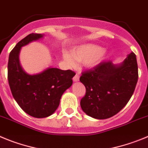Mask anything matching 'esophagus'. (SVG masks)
Returning <instances> with one entry per match:
<instances>
[{"label":"esophagus","instance_id":"34e87169","mask_svg":"<svg viewBox=\"0 0 148 148\" xmlns=\"http://www.w3.org/2000/svg\"><path fill=\"white\" fill-rule=\"evenodd\" d=\"M79 79V76L78 74H76L74 77H73V81L74 82H78Z\"/></svg>","mask_w":148,"mask_h":148}]
</instances>
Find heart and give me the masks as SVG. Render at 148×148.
<instances>
[{
  "instance_id": "heart-1",
  "label": "heart",
  "mask_w": 148,
  "mask_h": 148,
  "mask_svg": "<svg viewBox=\"0 0 148 148\" xmlns=\"http://www.w3.org/2000/svg\"><path fill=\"white\" fill-rule=\"evenodd\" d=\"M107 51L101 49L99 46L94 44H86L77 47L69 53L63 54V59L70 66L75 65V61L83 62L84 66L88 69H94L106 59Z\"/></svg>"
}]
</instances>
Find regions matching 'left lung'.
I'll use <instances>...</instances> for the list:
<instances>
[{
    "instance_id": "left-lung-1",
    "label": "left lung",
    "mask_w": 148,
    "mask_h": 148,
    "mask_svg": "<svg viewBox=\"0 0 148 148\" xmlns=\"http://www.w3.org/2000/svg\"><path fill=\"white\" fill-rule=\"evenodd\" d=\"M86 88L80 101L82 110L94 119H105L119 113L130 100L138 81L136 54L131 52L120 64L102 62L82 73Z\"/></svg>"
}]
</instances>
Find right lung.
Here are the masks:
<instances>
[{"mask_svg": "<svg viewBox=\"0 0 148 148\" xmlns=\"http://www.w3.org/2000/svg\"><path fill=\"white\" fill-rule=\"evenodd\" d=\"M43 36L32 33L21 40L9 54L8 62V81L13 97L26 114L35 118H45L55 112L75 75L71 70L57 68L49 67L36 74L23 69L19 60L21 48Z\"/></svg>", "mask_w": 148, "mask_h": 148, "instance_id": "obj_1", "label": "right lung"}]
</instances>
